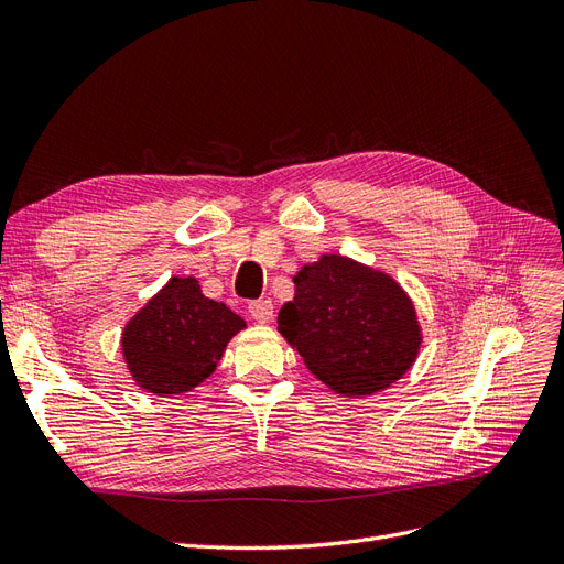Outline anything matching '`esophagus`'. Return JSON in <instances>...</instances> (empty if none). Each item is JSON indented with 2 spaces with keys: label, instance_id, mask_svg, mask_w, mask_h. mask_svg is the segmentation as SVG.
<instances>
[{
  "label": "esophagus",
  "instance_id": "obj_1",
  "mask_svg": "<svg viewBox=\"0 0 564 564\" xmlns=\"http://www.w3.org/2000/svg\"><path fill=\"white\" fill-rule=\"evenodd\" d=\"M272 301L270 299H259V301H251L249 303V315L256 319V322H268L272 319Z\"/></svg>",
  "mask_w": 564,
  "mask_h": 564
}]
</instances>
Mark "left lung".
<instances>
[{
	"instance_id": "obj_1",
	"label": "left lung",
	"mask_w": 564,
	"mask_h": 564,
	"mask_svg": "<svg viewBox=\"0 0 564 564\" xmlns=\"http://www.w3.org/2000/svg\"><path fill=\"white\" fill-rule=\"evenodd\" d=\"M280 334L319 381L340 395H371L395 383L421 348L416 311L386 272L327 253L303 265Z\"/></svg>"
}]
</instances>
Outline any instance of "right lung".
I'll list each match as a JSON object with an SVG mask.
<instances>
[{
  "mask_svg": "<svg viewBox=\"0 0 564 564\" xmlns=\"http://www.w3.org/2000/svg\"><path fill=\"white\" fill-rule=\"evenodd\" d=\"M247 324L226 303L202 294L195 278H172L122 334L133 381L158 395H178L216 369L228 340Z\"/></svg>",
  "mask_w": 564,
  "mask_h": 564,
  "instance_id": "add662e5",
  "label": "right lung"
}]
</instances>
